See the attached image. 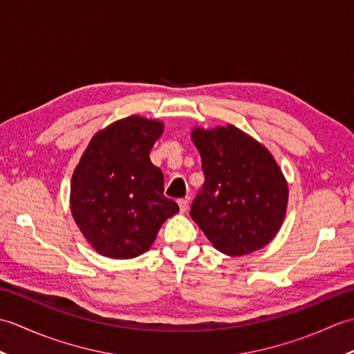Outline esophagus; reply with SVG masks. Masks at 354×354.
Wrapping results in <instances>:
<instances>
[{
  "instance_id": "obj_1",
  "label": "esophagus",
  "mask_w": 354,
  "mask_h": 354,
  "mask_svg": "<svg viewBox=\"0 0 354 354\" xmlns=\"http://www.w3.org/2000/svg\"><path fill=\"white\" fill-rule=\"evenodd\" d=\"M178 205H179V212L185 213L187 209H189V201H187V199H179L178 201Z\"/></svg>"
}]
</instances>
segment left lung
Instances as JSON below:
<instances>
[{"label":"left lung","instance_id":"obj_1","mask_svg":"<svg viewBox=\"0 0 354 354\" xmlns=\"http://www.w3.org/2000/svg\"><path fill=\"white\" fill-rule=\"evenodd\" d=\"M205 183L190 216L216 250L243 255L268 245L288 207V184L259 141L237 127L193 129Z\"/></svg>","mask_w":354,"mask_h":354}]
</instances>
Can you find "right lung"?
<instances>
[{
  "label": "right lung",
  "mask_w": 354,
  "mask_h": 354,
  "mask_svg": "<svg viewBox=\"0 0 354 354\" xmlns=\"http://www.w3.org/2000/svg\"><path fill=\"white\" fill-rule=\"evenodd\" d=\"M162 123L131 115L95 133L71 179V213L97 252L132 259L147 251L170 216L161 169L149 158Z\"/></svg>",
  "instance_id": "1"
}]
</instances>
